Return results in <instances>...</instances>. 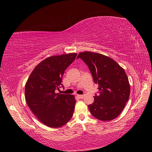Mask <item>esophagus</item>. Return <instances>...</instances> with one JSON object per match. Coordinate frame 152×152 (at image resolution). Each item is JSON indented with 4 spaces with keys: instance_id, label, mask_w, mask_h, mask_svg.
<instances>
[{
    "instance_id": "obj_1",
    "label": "esophagus",
    "mask_w": 152,
    "mask_h": 152,
    "mask_svg": "<svg viewBox=\"0 0 152 152\" xmlns=\"http://www.w3.org/2000/svg\"><path fill=\"white\" fill-rule=\"evenodd\" d=\"M76 97L78 98V99H83V97H84V96L83 95H80V94H77L76 95Z\"/></svg>"
}]
</instances>
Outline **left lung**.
<instances>
[{
  "label": "left lung",
  "mask_w": 152,
  "mask_h": 152,
  "mask_svg": "<svg viewBox=\"0 0 152 152\" xmlns=\"http://www.w3.org/2000/svg\"><path fill=\"white\" fill-rule=\"evenodd\" d=\"M81 58L88 66L94 82L99 84V94L94 102L88 105L92 115L101 121H110L121 113L129 101L130 85L122 67L108 56L101 53L84 51Z\"/></svg>",
  "instance_id": "obj_1"
}]
</instances>
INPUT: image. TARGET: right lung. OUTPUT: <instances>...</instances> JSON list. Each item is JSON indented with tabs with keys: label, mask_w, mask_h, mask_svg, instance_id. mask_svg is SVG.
<instances>
[{
	"label": "right lung",
	"mask_w": 152,
	"mask_h": 152,
	"mask_svg": "<svg viewBox=\"0 0 152 152\" xmlns=\"http://www.w3.org/2000/svg\"><path fill=\"white\" fill-rule=\"evenodd\" d=\"M76 56V53H70L45 58L36 66L25 84V97L28 107L48 127H60L72 117L75 97L55 91L62 85L64 71Z\"/></svg>",
	"instance_id": "add662e5"
}]
</instances>
